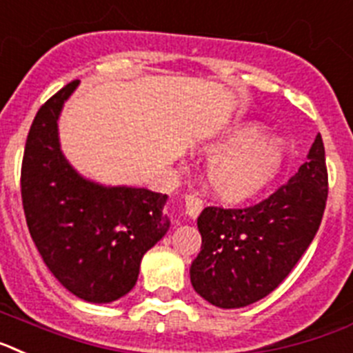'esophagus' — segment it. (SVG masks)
Segmentation results:
<instances>
[{"instance_id": "obj_1", "label": "esophagus", "mask_w": 353, "mask_h": 353, "mask_svg": "<svg viewBox=\"0 0 353 353\" xmlns=\"http://www.w3.org/2000/svg\"><path fill=\"white\" fill-rule=\"evenodd\" d=\"M202 208H204V204H202V201L197 197V195H186L185 197V213L188 214V216H192V219H197L199 214H201Z\"/></svg>"}]
</instances>
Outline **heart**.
<instances>
[{
  "instance_id": "obj_1",
  "label": "heart",
  "mask_w": 353,
  "mask_h": 353,
  "mask_svg": "<svg viewBox=\"0 0 353 353\" xmlns=\"http://www.w3.org/2000/svg\"><path fill=\"white\" fill-rule=\"evenodd\" d=\"M257 124L232 128L210 149L211 188L225 199H245L270 181L283 159V145L274 137H259Z\"/></svg>"
}]
</instances>
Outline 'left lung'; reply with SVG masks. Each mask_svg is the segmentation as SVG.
<instances>
[{
    "label": "left lung",
    "instance_id": "8db88e82",
    "mask_svg": "<svg viewBox=\"0 0 353 353\" xmlns=\"http://www.w3.org/2000/svg\"><path fill=\"white\" fill-rule=\"evenodd\" d=\"M329 195L325 147L318 134L307 161L252 206H208L190 266L192 286L210 304L236 309L270 295L304 256L323 219Z\"/></svg>",
    "mask_w": 353,
    "mask_h": 353
}]
</instances>
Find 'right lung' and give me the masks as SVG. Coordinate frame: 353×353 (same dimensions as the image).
Wrapping results in <instances>:
<instances>
[{"label":"right lung","mask_w":353,"mask_h":353,"mask_svg":"<svg viewBox=\"0 0 353 353\" xmlns=\"http://www.w3.org/2000/svg\"><path fill=\"white\" fill-rule=\"evenodd\" d=\"M76 87L78 79L37 112L21 165V197L51 274L78 299L106 304L133 290L143 254L168 231L167 195L104 188L72 170L60 151L57 121Z\"/></svg>","instance_id":"1"}]
</instances>
